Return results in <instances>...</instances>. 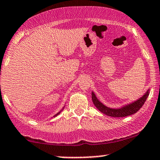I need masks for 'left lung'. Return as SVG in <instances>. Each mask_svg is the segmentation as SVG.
<instances>
[{
    "mask_svg": "<svg viewBox=\"0 0 160 160\" xmlns=\"http://www.w3.org/2000/svg\"><path fill=\"white\" fill-rule=\"evenodd\" d=\"M149 90L150 89H148L141 98L138 99L133 103L128 104V105L124 106L121 108H118V109H113V108L106 107L102 102H99L93 92H92V99L93 104H95L97 109H98V111H100L105 115L113 117H124L129 115H132L140 110V108L142 107L143 104L146 102L147 98L149 95Z\"/></svg>",
    "mask_w": 160,
    "mask_h": 160,
    "instance_id": "1",
    "label": "left lung"
}]
</instances>
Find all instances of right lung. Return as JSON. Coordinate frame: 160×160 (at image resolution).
<instances>
[{
  "instance_id": "right-lung-1",
  "label": "right lung",
  "mask_w": 160,
  "mask_h": 160,
  "mask_svg": "<svg viewBox=\"0 0 160 160\" xmlns=\"http://www.w3.org/2000/svg\"><path fill=\"white\" fill-rule=\"evenodd\" d=\"M62 110H63V109H62ZM61 111H59V112H58V113H56V115H55V116H54V117H56V116H57V115H58V114H59V113H61Z\"/></svg>"
}]
</instances>
